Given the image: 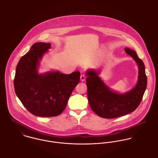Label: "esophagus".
Segmentation results:
<instances>
[{
    "instance_id": "esophagus-1",
    "label": "esophagus",
    "mask_w": 158,
    "mask_h": 158,
    "mask_svg": "<svg viewBox=\"0 0 158 158\" xmlns=\"http://www.w3.org/2000/svg\"><path fill=\"white\" fill-rule=\"evenodd\" d=\"M85 79H86L85 75H81V76H80V80L81 81H85Z\"/></svg>"
}]
</instances>
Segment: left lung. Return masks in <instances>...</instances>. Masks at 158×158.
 <instances>
[{
  "mask_svg": "<svg viewBox=\"0 0 158 158\" xmlns=\"http://www.w3.org/2000/svg\"><path fill=\"white\" fill-rule=\"evenodd\" d=\"M126 53L137 64V84L132 89L123 94L111 90L98 76L99 70H88L86 75L88 98L92 110L98 116L113 118L133 112L139 105L147 88V78L145 65L135 50L125 47Z\"/></svg>",
  "mask_w": 158,
  "mask_h": 158,
  "instance_id": "obj_1",
  "label": "left lung"
}]
</instances>
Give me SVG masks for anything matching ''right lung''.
<instances>
[{
    "label": "right lung",
    "mask_w": 158,
    "mask_h": 158,
    "mask_svg": "<svg viewBox=\"0 0 158 158\" xmlns=\"http://www.w3.org/2000/svg\"><path fill=\"white\" fill-rule=\"evenodd\" d=\"M50 45V43H35L21 57L16 69V94L26 109L36 116L54 117L61 114L80 82L79 71L70 74L58 70L38 73L40 61Z\"/></svg>",
    "instance_id": "obj_1"
}]
</instances>
